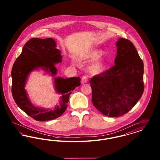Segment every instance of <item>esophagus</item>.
<instances>
[{
    "label": "esophagus",
    "instance_id": "esophagus-1",
    "mask_svg": "<svg viewBox=\"0 0 160 160\" xmlns=\"http://www.w3.org/2000/svg\"><path fill=\"white\" fill-rule=\"evenodd\" d=\"M81 82H82V83H85L88 82V77L86 76H83L82 78V80H81Z\"/></svg>",
    "mask_w": 160,
    "mask_h": 160
}]
</instances>
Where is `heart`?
Returning a JSON list of instances; mask_svg holds the SVG:
<instances>
[{
	"label": "heart",
	"mask_w": 160,
	"mask_h": 160,
	"mask_svg": "<svg viewBox=\"0 0 160 160\" xmlns=\"http://www.w3.org/2000/svg\"><path fill=\"white\" fill-rule=\"evenodd\" d=\"M102 52L99 50H94L92 51L88 56L89 61H96L101 56ZM106 62L104 59H99L93 63L89 68V72L92 74H98L101 72L106 67Z\"/></svg>",
	"instance_id": "heart-1"
}]
</instances>
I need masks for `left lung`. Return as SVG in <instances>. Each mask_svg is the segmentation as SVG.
Listing matches in <instances>:
<instances>
[{
  "mask_svg": "<svg viewBox=\"0 0 160 160\" xmlns=\"http://www.w3.org/2000/svg\"><path fill=\"white\" fill-rule=\"evenodd\" d=\"M116 47L114 66L90 80L93 106L109 117L128 113L144 91L143 62L135 47L125 38Z\"/></svg>",
  "mask_w": 160,
  "mask_h": 160,
  "instance_id": "obj_1",
  "label": "left lung"
}]
</instances>
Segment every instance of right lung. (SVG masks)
<instances>
[{
    "label": "right lung",
    "instance_id": "obj_1",
    "mask_svg": "<svg viewBox=\"0 0 160 160\" xmlns=\"http://www.w3.org/2000/svg\"><path fill=\"white\" fill-rule=\"evenodd\" d=\"M61 53L56 48V43L53 38H32L24 44L22 53L13 65L11 71L13 98L23 112L36 121H50L60 117L67 108L72 91L80 85L79 77L55 78V90L61 95L59 105L50 110L35 106L31 102L24 88L29 74L33 70L42 68L52 76L56 75L55 64L62 62Z\"/></svg>",
    "mask_w": 160,
    "mask_h": 160
}]
</instances>
